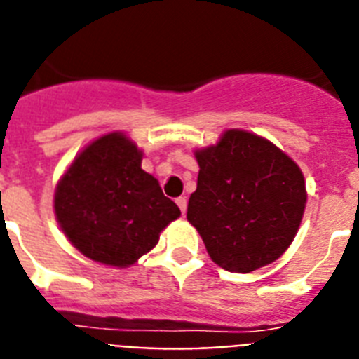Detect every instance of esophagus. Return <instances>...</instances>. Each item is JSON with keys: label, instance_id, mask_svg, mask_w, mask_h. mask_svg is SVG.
Returning <instances> with one entry per match:
<instances>
[{"label": "esophagus", "instance_id": "obj_1", "mask_svg": "<svg viewBox=\"0 0 359 359\" xmlns=\"http://www.w3.org/2000/svg\"><path fill=\"white\" fill-rule=\"evenodd\" d=\"M177 205H179L180 208V213H186V208H188V201H186V197H179L177 198Z\"/></svg>", "mask_w": 359, "mask_h": 359}]
</instances>
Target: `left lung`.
Wrapping results in <instances>:
<instances>
[{
    "label": "left lung",
    "instance_id": "obj_1",
    "mask_svg": "<svg viewBox=\"0 0 359 359\" xmlns=\"http://www.w3.org/2000/svg\"><path fill=\"white\" fill-rule=\"evenodd\" d=\"M197 189L188 220L222 269L251 273L278 260L304 218L300 166L257 133L231 128L217 144L195 149Z\"/></svg>",
    "mask_w": 359,
    "mask_h": 359
}]
</instances>
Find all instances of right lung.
Returning <instances> with one entry per match:
<instances>
[{
	"label": "right lung",
	"mask_w": 359,
	"mask_h": 359,
	"mask_svg": "<svg viewBox=\"0 0 359 359\" xmlns=\"http://www.w3.org/2000/svg\"><path fill=\"white\" fill-rule=\"evenodd\" d=\"M141 162L142 151L126 133L110 132L81 149L59 179L57 224L90 260L119 269L133 266L180 217Z\"/></svg>",
	"instance_id": "add662e5"
}]
</instances>
